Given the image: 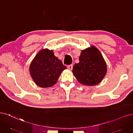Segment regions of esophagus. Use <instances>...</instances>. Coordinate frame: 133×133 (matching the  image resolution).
Wrapping results in <instances>:
<instances>
[{"label": "esophagus", "mask_w": 133, "mask_h": 133, "mask_svg": "<svg viewBox=\"0 0 133 133\" xmlns=\"http://www.w3.org/2000/svg\"><path fill=\"white\" fill-rule=\"evenodd\" d=\"M67 68L69 70L71 71L72 70V68H73V65H72V64H71V65H68L67 66Z\"/></svg>", "instance_id": "1"}]
</instances>
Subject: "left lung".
I'll use <instances>...</instances> for the list:
<instances>
[{
  "label": "left lung",
  "mask_w": 133,
  "mask_h": 133,
  "mask_svg": "<svg viewBox=\"0 0 133 133\" xmlns=\"http://www.w3.org/2000/svg\"><path fill=\"white\" fill-rule=\"evenodd\" d=\"M81 52L79 62L73 67V74L80 83L95 85L101 82L105 75V62L99 51L95 46Z\"/></svg>",
  "instance_id": "1"
}]
</instances>
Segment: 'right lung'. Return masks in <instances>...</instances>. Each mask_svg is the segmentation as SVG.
Masks as SVG:
<instances>
[{
	"label": "right lung",
	"instance_id": "1",
	"mask_svg": "<svg viewBox=\"0 0 133 133\" xmlns=\"http://www.w3.org/2000/svg\"><path fill=\"white\" fill-rule=\"evenodd\" d=\"M66 67L54 55L52 51H40L30 66V74L35 83L41 87H50L56 83Z\"/></svg>",
	"mask_w": 133,
	"mask_h": 133
}]
</instances>
